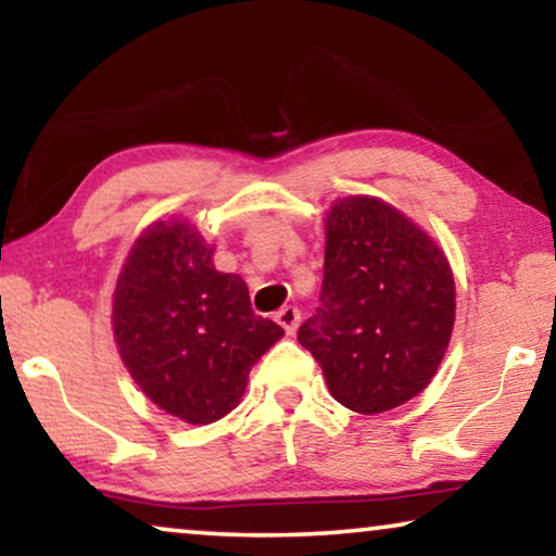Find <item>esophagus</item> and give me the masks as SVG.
I'll use <instances>...</instances> for the list:
<instances>
[{
    "label": "esophagus",
    "mask_w": 556,
    "mask_h": 556,
    "mask_svg": "<svg viewBox=\"0 0 556 556\" xmlns=\"http://www.w3.org/2000/svg\"><path fill=\"white\" fill-rule=\"evenodd\" d=\"M276 321L283 326L286 333H293L295 329H299V324H301V311L295 308V306H283L276 314Z\"/></svg>",
    "instance_id": "34e87169"
}]
</instances>
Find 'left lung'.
I'll use <instances>...</instances> for the list:
<instances>
[{"instance_id": "obj_1", "label": "left lung", "mask_w": 556, "mask_h": 556, "mask_svg": "<svg viewBox=\"0 0 556 556\" xmlns=\"http://www.w3.org/2000/svg\"><path fill=\"white\" fill-rule=\"evenodd\" d=\"M321 306L299 344L333 400L362 415L420 394L451 341L455 283L443 250L375 197H346L326 217Z\"/></svg>"}]
</instances>
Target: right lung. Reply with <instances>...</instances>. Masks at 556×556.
Masks as SVG:
<instances>
[{
	"instance_id": "add662e5",
	"label": "right lung",
	"mask_w": 556,
	"mask_h": 556,
	"mask_svg": "<svg viewBox=\"0 0 556 556\" xmlns=\"http://www.w3.org/2000/svg\"><path fill=\"white\" fill-rule=\"evenodd\" d=\"M121 359L151 402L207 425L245 392L250 367L283 329L250 308L245 280L219 273L185 219L154 223L128 253L113 293Z\"/></svg>"
}]
</instances>
